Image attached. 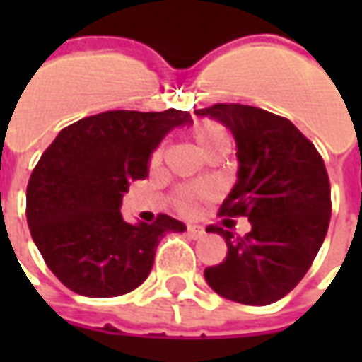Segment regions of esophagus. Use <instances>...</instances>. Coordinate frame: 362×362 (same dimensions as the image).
Returning a JSON list of instances; mask_svg holds the SVG:
<instances>
[{
  "instance_id": "34e87169",
  "label": "esophagus",
  "mask_w": 362,
  "mask_h": 362,
  "mask_svg": "<svg viewBox=\"0 0 362 362\" xmlns=\"http://www.w3.org/2000/svg\"><path fill=\"white\" fill-rule=\"evenodd\" d=\"M188 235L192 238H202L205 235V228L199 227V225H188Z\"/></svg>"
}]
</instances>
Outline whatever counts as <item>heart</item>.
I'll return each instance as SVG.
<instances>
[{
  "instance_id": "obj_1",
  "label": "heart",
  "mask_w": 362,
  "mask_h": 362,
  "mask_svg": "<svg viewBox=\"0 0 362 362\" xmlns=\"http://www.w3.org/2000/svg\"><path fill=\"white\" fill-rule=\"evenodd\" d=\"M192 137L196 139L197 147L202 149V153H209L215 147L219 145H230V135L225 127L217 124V122H211V119H202L197 122L196 126L192 127ZM163 158V151L155 149L153 155H151V165H158ZM209 192L205 188H199V186H182L174 192V205L176 209L184 215H192L196 211V207L204 199H207Z\"/></svg>"
}]
</instances>
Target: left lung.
I'll return each mask as SVG.
<instances>
[{
	"mask_svg": "<svg viewBox=\"0 0 362 362\" xmlns=\"http://www.w3.org/2000/svg\"><path fill=\"white\" fill-rule=\"evenodd\" d=\"M196 114L235 135L238 182L219 213L252 223L244 236L207 227L227 240V258L205 267V281L235 303H275L298 285L326 238L332 189L324 158L287 118L256 106L213 104Z\"/></svg>",
	"mask_w": 362,
	"mask_h": 362,
	"instance_id": "1",
	"label": "left lung"
}]
</instances>
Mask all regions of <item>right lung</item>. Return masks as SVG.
Segmentation results:
<instances>
[{"mask_svg":"<svg viewBox=\"0 0 362 362\" xmlns=\"http://www.w3.org/2000/svg\"><path fill=\"white\" fill-rule=\"evenodd\" d=\"M188 112L108 110L64 127L28 178L27 223L46 266L83 296L126 295L147 279L160 238L186 230L158 213L126 223L122 196L147 176L153 149Z\"/></svg>","mask_w":362,"mask_h":362,"instance_id":"right-lung-1","label":"right lung"}]
</instances>
